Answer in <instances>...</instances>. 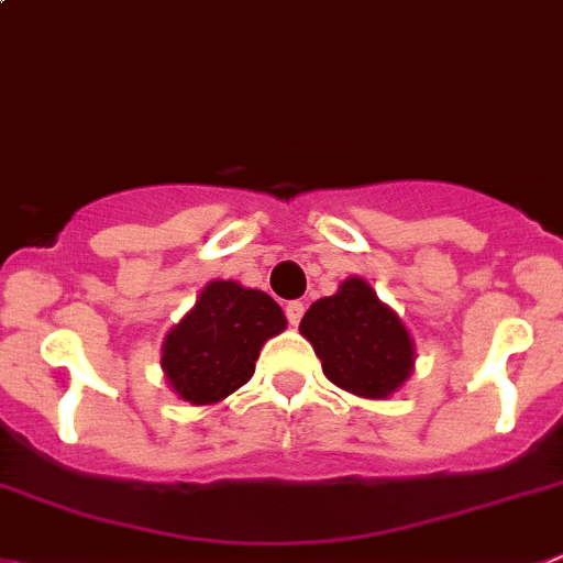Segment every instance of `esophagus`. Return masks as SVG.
<instances>
[{"instance_id": "obj_1", "label": "esophagus", "mask_w": 563, "mask_h": 563, "mask_svg": "<svg viewBox=\"0 0 563 563\" xmlns=\"http://www.w3.org/2000/svg\"><path fill=\"white\" fill-rule=\"evenodd\" d=\"M285 316H287V321L292 323V327H298V323H301V316H303V303L301 301H287Z\"/></svg>"}]
</instances>
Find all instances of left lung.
Instances as JSON below:
<instances>
[{"mask_svg":"<svg viewBox=\"0 0 563 563\" xmlns=\"http://www.w3.org/2000/svg\"><path fill=\"white\" fill-rule=\"evenodd\" d=\"M298 332L312 343L329 383L363 399H388L412 374L410 332L360 276L318 298Z\"/></svg>","mask_w":563,"mask_h":563,"instance_id":"obj_1","label":"left lung"}]
</instances>
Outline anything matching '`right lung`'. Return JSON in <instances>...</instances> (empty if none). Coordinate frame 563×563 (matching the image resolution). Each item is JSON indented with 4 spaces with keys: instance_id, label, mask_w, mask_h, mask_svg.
I'll list each match as a JSON object with an SVG mask.
<instances>
[{
    "instance_id": "add662e5",
    "label": "right lung",
    "mask_w": 563,
    "mask_h": 563,
    "mask_svg": "<svg viewBox=\"0 0 563 563\" xmlns=\"http://www.w3.org/2000/svg\"><path fill=\"white\" fill-rule=\"evenodd\" d=\"M285 327V312L267 292L223 278L209 282L164 338L162 368L169 388L189 405L223 401L254 376L265 340Z\"/></svg>"
}]
</instances>
